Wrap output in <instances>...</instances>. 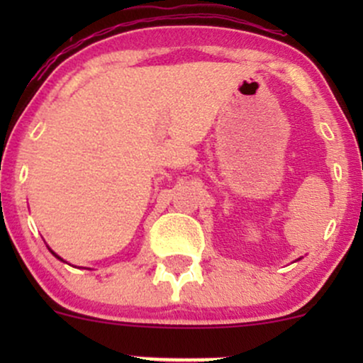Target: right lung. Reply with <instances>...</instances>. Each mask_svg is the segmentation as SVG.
<instances>
[{
  "mask_svg": "<svg viewBox=\"0 0 363 363\" xmlns=\"http://www.w3.org/2000/svg\"><path fill=\"white\" fill-rule=\"evenodd\" d=\"M51 252H52V251H51ZM52 254H54V252H52ZM54 256H56V257H57V259H61V257H60V256H57V254H54Z\"/></svg>",
  "mask_w": 363,
  "mask_h": 363,
  "instance_id": "1",
  "label": "right lung"
}]
</instances>
